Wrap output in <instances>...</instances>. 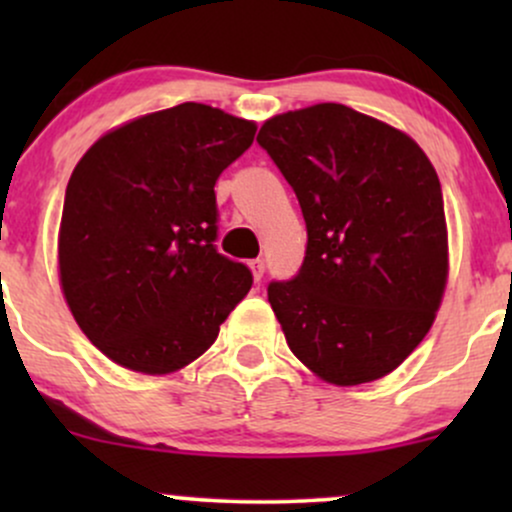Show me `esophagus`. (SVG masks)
Masks as SVG:
<instances>
[{
  "label": "esophagus",
  "instance_id": "obj_1",
  "mask_svg": "<svg viewBox=\"0 0 512 512\" xmlns=\"http://www.w3.org/2000/svg\"><path fill=\"white\" fill-rule=\"evenodd\" d=\"M250 269H252V276H255V281H260L264 274V260H252Z\"/></svg>",
  "mask_w": 512,
  "mask_h": 512
}]
</instances>
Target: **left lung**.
Listing matches in <instances>:
<instances>
[{
  "instance_id": "1",
  "label": "left lung",
  "mask_w": 512,
  "mask_h": 512,
  "mask_svg": "<svg viewBox=\"0 0 512 512\" xmlns=\"http://www.w3.org/2000/svg\"><path fill=\"white\" fill-rule=\"evenodd\" d=\"M257 142L308 226L301 272L267 291L286 344L330 385L385 378L424 342L448 286L436 168L407 132L339 103L269 117Z\"/></svg>"
}]
</instances>
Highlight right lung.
Instances as JSON below:
<instances>
[{"label":"right lung","mask_w":512,"mask_h":512,"mask_svg":"<svg viewBox=\"0 0 512 512\" xmlns=\"http://www.w3.org/2000/svg\"><path fill=\"white\" fill-rule=\"evenodd\" d=\"M255 132L252 120L182 103L113 127L76 163L57 272L76 325L117 366H190L248 296L250 269L214 248V185Z\"/></svg>","instance_id":"right-lung-1"}]
</instances>
